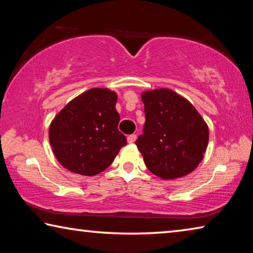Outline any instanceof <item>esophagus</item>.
Here are the masks:
<instances>
[{"label":"esophagus","mask_w":253,"mask_h":253,"mask_svg":"<svg viewBox=\"0 0 253 253\" xmlns=\"http://www.w3.org/2000/svg\"><path fill=\"white\" fill-rule=\"evenodd\" d=\"M136 138H137V137H136V135H134V134L128 136V137H127V142H128V144L135 143V142H136Z\"/></svg>","instance_id":"1"}]
</instances>
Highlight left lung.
Instances as JSON below:
<instances>
[{
	"label": "left lung",
	"mask_w": 253,
	"mask_h": 253,
	"mask_svg": "<svg viewBox=\"0 0 253 253\" xmlns=\"http://www.w3.org/2000/svg\"><path fill=\"white\" fill-rule=\"evenodd\" d=\"M146 122L136 145L145 165L162 179L185 176L207 152L209 127L186 98L168 88L142 92Z\"/></svg>",
	"instance_id": "1"
}]
</instances>
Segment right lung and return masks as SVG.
Returning a JSON list of instances; mask_svg holds the SVG:
<instances>
[{"label": "right lung", "instance_id": "right-lung-1", "mask_svg": "<svg viewBox=\"0 0 253 253\" xmlns=\"http://www.w3.org/2000/svg\"><path fill=\"white\" fill-rule=\"evenodd\" d=\"M117 93L91 88L55 115L49 140L55 158L72 173L93 176L105 170L127 140L118 130Z\"/></svg>", "mask_w": 253, "mask_h": 253}]
</instances>
